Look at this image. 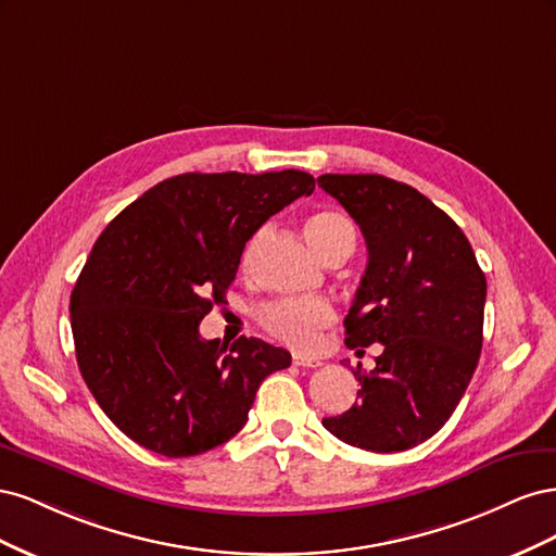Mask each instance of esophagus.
Returning <instances> with one entry per match:
<instances>
[{"instance_id":"esophagus-1","label":"esophagus","mask_w":556,"mask_h":556,"mask_svg":"<svg viewBox=\"0 0 556 556\" xmlns=\"http://www.w3.org/2000/svg\"><path fill=\"white\" fill-rule=\"evenodd\" d=\"M292 364H296V366H304V368H317L319 364V359H315V357H306V355H301V352H294L292 355Z\"/></svg>"}]
</instances>
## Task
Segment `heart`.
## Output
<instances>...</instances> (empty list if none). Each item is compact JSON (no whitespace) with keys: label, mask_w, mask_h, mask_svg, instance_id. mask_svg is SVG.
Listing matches in <instances>:
<instances>
[{"label":"heart","mask_w":556,"mask_h":556,"mask_svg":"<svg viewBox=\"0 0 556 556\" xmlns=\"http://www.w3.org/2000/svg\"><path fill=\"white\" fill-rule=\"evenodd\" d=\"M306 237L319 257L343 241L355 243V227L333 211L313 213L306 220ZM262 237L250 243L248 255L260 243ZM336 319L333 308L327 301H276L260 311V325L274 339L299 350H311L319 341V331L327 329Z\"/></svg>","instance_id":"b5f03b06"}]
</instances>
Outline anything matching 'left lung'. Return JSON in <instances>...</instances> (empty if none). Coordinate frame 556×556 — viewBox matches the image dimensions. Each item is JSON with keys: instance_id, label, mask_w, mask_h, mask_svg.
<instances>
[{"instance_id": "1", "label": "left lung", "mask_w": 556, "mask_h": 556, "mask_svg": "<svg viewBox=\"0 0 556 556\" xmlns=\"http://www.w3.org/2000/svg\"><path fill=\"white\" fill-rule=\"evenodd\" d=\"M317 185L359 225L368 250L345 345H382L371 374L357 366V403L323 425L362 450L415 447L447 422L473 378L484 274L457 223L410 185L378 174H325Z\"/></svg>"}]
</instances>
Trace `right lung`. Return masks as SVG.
Returning a JSON list of instances; mask_svg holds the SVG:
<instances>
[{
  "instance_id": "right-lung-1",
  "label": "right lung",
  "mask_w": 556,
  "mask_h": 556,
  "mask_svg": "<svg viewBox=\"0 0 556 556\" xmlns=\"http://www.w3.org/2000/svg\"><path fill=\"white\" fill-rule=\"evenodd\" d=\"M315 190L306 172L180 174L143 192L99 233L72 292L80 376L111 422L164 457H194L248 422L288 350L241 336L204 341L245 243Z\"/></svg>"
}]
</instances>
